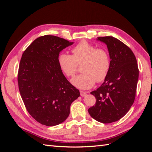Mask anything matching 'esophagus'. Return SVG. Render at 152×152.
Segmentation results:
<instances>
[{"instance_id":"1","label":"esophagus","mask_w":152,"mask_h":152,"mask_svg":"<svg viewBox=\"0 0 152 152\" xmlns=\"http://www.w3.org/2000/svg\"><path fill=\"white\" fill-rule=\"evenodd\" d=\"M80 96H82V97H84V96H86L87 95V93H86V92L82 91H80Z\"/></svg>"}]
</instances>
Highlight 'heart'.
<instances>
[{"label": "heart", "mask_w": 152, "mask_h": 152, "mask_svg": "<svg viewBox=\"0 0 152 152\" xmlns=\"http://www.w3.org/2000/svg\"><path fill=\"white\" fill-rule=\"evenodd\" d=\"M73 56L61 53L58 63L61 70L69 77H73L77 72V64L83 63L81 74L72 79L73 86L81 89L91 88L96 82L103 81L110 67L108 53L104 49H96L94 45L82 40L72 49Z\"/></svg>", "instance_id": "1"}]
</instances>
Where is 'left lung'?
Here are the masks:
<instances>
[{
	"label": "left lung",
	"mask_w": 152,
	"mask_h": 152,
	"mask_svg": "<svg viewBox=\"0 0 152 152\" xmlns=\"http://www.w3.org/2000/svg\"><path fill=\"white\" fill-rule=\"evenodd\" d=\"M97 40L107 45L110 67L102 86L91 93L96 102L88 112L96 121L109 124L120 120L134 103L139 70L134 53L121 40L112 36Z\"/></svg>",
	"instance_id": "1"
}]
</instances>
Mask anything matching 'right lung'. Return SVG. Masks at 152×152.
<instances>
[{
  "label": "right lung",
  "mask_w": 152,
  "mask_h": 152,
  "mask_svg": "<svg viewBox=\"0 0 152 152\" xmlns=\"http://www.w3.org/2000/svg\"><path fill=\"white\" fill-rule=\"evenodd\" d=\"M73 44L44 35L36 39L22 55L18 75L20 93L27 111L42 125L54 126L65 121L71 104L80 96L58 63L59 53Z\"/></svg>",
  "instance_id": "add662e5"
}]
</instances>
